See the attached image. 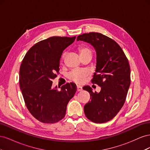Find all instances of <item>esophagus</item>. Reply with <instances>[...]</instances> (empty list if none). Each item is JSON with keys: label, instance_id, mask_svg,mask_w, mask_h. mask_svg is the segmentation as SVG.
Masks as SVG:
<instances>
[{"label": "esophagus", "instance_id": "esophagus-1", "mask_svg": "<svg viewBox=\"0 0 150 150\" xmlns=\"http://www.w3.org/2000/svg\"><path fill=\"white\" fill-rule=\"evenodd\" d=\"M82 90H83V88L81 87V86L77 85V91H82Z\"/></svg>", "mask_w": 150, "mask_h": 150}]
</instances>
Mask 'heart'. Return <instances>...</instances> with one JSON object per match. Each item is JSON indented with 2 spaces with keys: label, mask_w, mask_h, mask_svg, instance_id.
<instances>
[{
  "label": "heart",
  "mask_w": 150,
  "mask_h": 150,
  "mask_svg": "<svg viewBox=\"0 0 150 150\" xmlns=\"http://www.w3.org/2000/svg\"><path fill=\"white\" fill-rule=\"evenodd\" d=\"M79 52L81 57L86 56V55H91L92 51L91 50L86 47H82L79 49ZM88 72L85 69H76L71 71L69 74H68V78L69 79L76 83H83L85 78L88 75Z\"/></svg>",
  "instance_id": "obj_1"
}]
</instances>
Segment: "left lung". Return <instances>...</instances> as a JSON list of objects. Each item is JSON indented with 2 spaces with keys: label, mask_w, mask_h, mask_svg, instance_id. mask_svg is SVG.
I'll return each mask as SVG.
<instances>
[{
  "label": "left lung",
  "mask_w": 150,
  "mask_h": 150,
  "mask_svg": "<svg viewBox=\"0 0 150 150\" xmlns=\"http://www.w3.org/2000/svg\"><path fill=\"white\" fill-rule=\"evenodd\" d=\"M77 40L90 44L96 51V72L91 81L101 87L99 93H93L89 86L83 87L91 97L84 107L85 115L96 123L110 121L123 106L130 86L128 59L114 40L101 33H85Z\"/></svg>",
  "instance_id": "1"
}]
</instances>
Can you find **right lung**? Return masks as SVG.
Listing matches in <instances>:
<instances>
[{"label":"right lung","mask_w":150,"mask_h":150,"mask_svg":"<svg viewBox=\"0 0 150 150\" xmlns=\"http://www.w3.org/2000/svg\"><path fill=\"white\" fill-rule=\"evenodd\" d=\"M76 36L51 37L41 40L27 52L20 67L19 84L25 105L35 119L55 123L66 115L67 105L76 92L73 83L59 91L52 81L59 70L64 50L73 43Z\"/></svg>","instance_id":"obj_1"}]
</instances>
